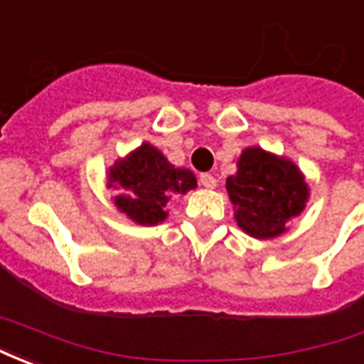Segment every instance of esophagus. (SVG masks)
<instances>
[{
    "instance_id": "1",
    "label": "esophagus",
    "mask_w": 364,
    "mask_h": 364,
    "mask_svg": "<svg viewBox=\"0 0 364 364\" xmlns=\"http://www.w3.org/2000/svg\"><path fill=\"white\" fill-rule=\"evenodd\" d=\"M198 185L205 187V189H214L216 187V179L210 173H200L198 175Z\"/></svg>"
}]
</instances>
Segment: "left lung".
Listing matches in <instances>:
<instances>
[{
  "label": "left lung",
  "instance_id": "8db88e82",
  "mask_svg": "<svg viewBox=\"0 0 364 364\" xmlns=\"http://www.w3.org/2000/svg\"><path fill=\"white\" fill-rule=\"evenodd\" d=\"M226 191L236 206L237 226L257 240L281 236L308 198L296 166L261 148H247L242 154L237 173L228 177Z\"/></svg>",
  "mask_w": 364,
  "mask_h": 364
}]
</instances>
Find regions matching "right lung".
<instances>
[{"mask_svg": "<svg viewBox=\"0 0 364 364\" xmlns=\"http://www.w3.org/2000/svg\"><path fill=\"white\" fill-rule=\"evenodd\" d=\"M109 185L127 191L114 198L119 210L138 224L151 226L167 216L166 205L171 193L195 189L197 179L189 169H175L154 146L142 144L124 161H117L109 175Z\"/></svg>", "mask_w": 364, "mask_h": 364, "instance_id": "right-lung-1", "label": "right lung"}]
</instances>
